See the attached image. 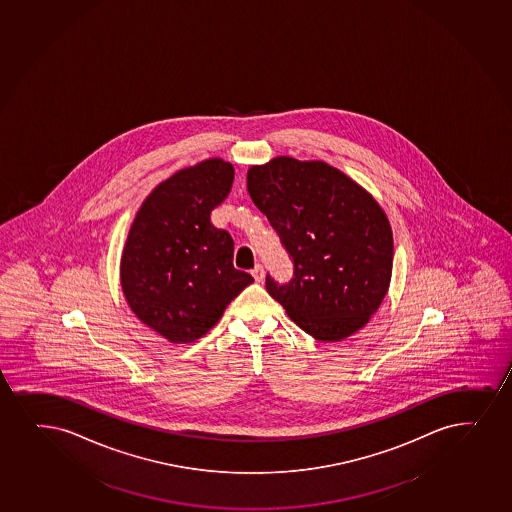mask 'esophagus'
Here are the masks:
<instances>
[{"label": "esophagus", "mask_w": 512, "mask_h": 512, "mask_svg": "<svg viewBox=\"0 0 512 512\" xmlns=\"http://www.w3.org/2000/svg\"><path fill=\"white\" fill-rule=\"evenodd\" d=\"M252 276L253 279L257 281V283H262L265 277L264 267H262L260 264L255 265V267H253Z\"/></svg>", "instance_id": "esophagus-1"}]
</instances>
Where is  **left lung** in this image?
Wrapping results in <instances>:
<instances>
[{
  "label": "left lung",
  "mask_w": 512,
  "mask_h": 512,
  "mask_svg": "<svg viewBox=\"0 0 512 512\" xmlns=\"http://www.w3.org/2000/svg\"><path fill=\"white\" fill-rule=\"evenodd\" d=\"M253 204L293 260V277H265L298 327L332 343L360 331L387 295L394 241L372 195L324 161L274 157L248 169Z\"/></svg>",
  "instance_id": "1"
}]
</instances>
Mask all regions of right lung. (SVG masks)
<instances>
[{
  "instance_id": "1",
  "label": "right lung",
  "mask_w": 512,
  "mask_h": 512,
  "mask_svg": "<svg viewBox=\"0 0 512 512\" xmlns=\"http://www.w3.org/2000/svg\"><path fill=\"white\" fill-rule=\"evenodd\" d=\"M235 169L207 159L159 183L133 219L121 289L133 313L171 343H193L223 317L253 277L233 265L235 243L212 226Z\"/></svg>"
}]
</instances>
